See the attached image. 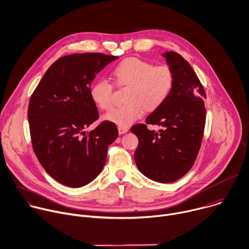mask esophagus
I'll use <instances>...</instances> for the list:
<instances>
[{"instance_id": "34e87169", "label": "esophagus", "mask_w": 249, "mask_h": 249, "mask_svg": "<svg viewBox=\"0 0 249 249\" xmlns=\"http://www.w3.org/2000/svg\"><path fill=\"white\" fill-rule=\"evenodd\" d=\"M118 129H119V133L120 134H124V133H126L128 131L127 127H121V126H119Z\"/></svg>"}]
</instances>
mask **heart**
Returning <instances> with one entry per match:
<instances>
[{
	"label": "heart",
	"instance_id": "heart-1",
	"mask_svg": "<svg viewBox=\"0 0 249 249\" xmlns=\"http://www.w3.org/2000/svg\"><path fill=\"white\" fill-rule=\"evenodd\" d=\"M121 86H128L126 104L113 108L104 116V120L121 127H127L140 119L145 109L154 111L161 107L170 96L175 75L166 65L154 66L138 58L122 61L113 71ZM93 103L102 110H108L113 104V86L105 78L95 81L89 90Z\"/></svg>",
	"mask_w": 249,
	"mask_h": 249
}]
</instances>
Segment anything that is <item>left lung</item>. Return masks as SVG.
I'll return each instance as SVG.
<instances>
[{
	"label": "left lung",
	"mask_w": 249,
	"mask_h": 249,
	"mask_svg": "<svg viewBox=\"0 0 249 249\" xmlns=\"http://www.w3.org/2000/svg\"><path fill=\"white\" fill-rule=\"evenodd\" d=\"M175 75L173 90L165 103L130 130L138 138L134 160L138 170L154 181L173 182L193 166L199 151L206 120L204 88L190 65L178 53L162 55ZM156 124L159 132L149 131Z\"/></svg>",
	"instance_id": "obj_1"
}]
</instances>
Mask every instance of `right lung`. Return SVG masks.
<instances>
[{
	"instance_id": "1",
	"label": "right lung",
	"mask_w": 249,
	"mask_h": 249,
	"mask_svg": "<svg viewBox=\"0 0 249 249\" xmlns=\"http://www.w3.org/2000/svg\"><path fill=\"white\" fill-rule=\"evenodd\" d=\"M119 57L101 53L65 56L48 69L28 106V123L34 153L54 179L81 187L101 173L108 146L118 135L115 124L102 122L85 129L98 118L90 98L96 74Z\"/></svg>"
}]
</instances>
